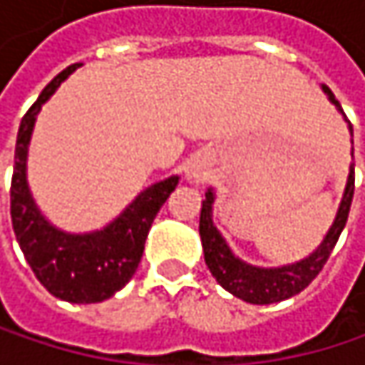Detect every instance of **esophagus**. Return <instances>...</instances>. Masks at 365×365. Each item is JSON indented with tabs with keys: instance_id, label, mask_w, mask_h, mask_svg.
Returning <instances> with one entry per match:
<instances>
[{
	"instance_id": "1",
	"label": "esophagus",
	"mask_w": 365,
	"mask_h": 365,
	"mask_svg": "<svg viewBox=\"0 0 365 365\" xmlns=\"http://www.w3.org/2000/svg\"><path fill=\"white\" fill-rule=\"evenodd\" d=\"M194 178H198V175H194Z\"/></svg>"
}]
</instances>
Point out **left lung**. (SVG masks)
<instances>
[{
	"instance_id": "left-lung-1",
	"label": "left lung",
	"mask_w": 365,
	"mask_h": 365,
	"mask_svg": "<svg viewBox=\"0 0 365 365\" xmlns=\"http://www.w3.org/2000/svg\"><path fill=\"white\" fill-rule=\"evenodd\" d=\"M324 93L328 95V99L336 106V110L344 115V111L340 108L338 99L334 97V93L328 86H322ZM349 130L353 135V126L349 122V118L344 115ZM353 190H355V165H351L349 169V178H346V187L338 207V213L334 217V224L328 230L326 239L322 241V245L300 262L287 264V266H277V268H259L252 266L247 262H243L241 257L230 252L228 243L224 241V237L220 235V230L213 226V187H209L205 192V200H202V209H200V224H198V232H200V241H202V252H205V262L211 270V274L215 277V281L230 292L232 296L250 302V304H272V302H281L287 300L296 294H300L324 268V264L328 262L329 254L346 224L349 217V209H351V200H353Z\"/></svg>"
}]
</instances>
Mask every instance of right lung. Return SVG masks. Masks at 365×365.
Instances as JSON below:
<instances>
[{
  "instance_id": "right-lung-1",
  "label": "right lung",
  "mask_w": 365,
  "mask_h": 365,
  "mask_svg": "<svg viewBox=\"0 0 365 365\" xmlns=\"http://www.w3.org/2000/svg\"><path fill=\"white\" fill-rule=\"evenodd\" d=\"M78 67L80 63L63 69L21 120L10 187V215L16 241L37 281L65 302L93 304L111 298L130 281L141 262L152 222L180 183V178L171 175L145 187L111 224L95 232H63L41 215L27 183L29 141L41 106Z\"/></svg>"
}]
</instances>
